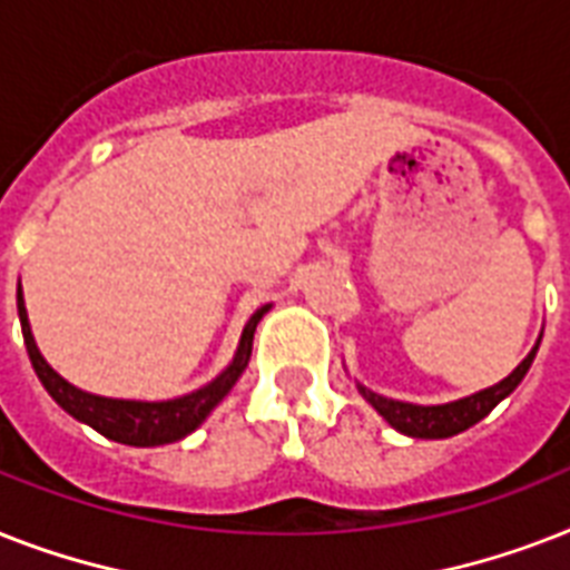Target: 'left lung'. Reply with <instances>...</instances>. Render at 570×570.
Returning <instances> with one entry per match:
<instances>
[{
  "instance_id": "1",
  "label": "left lung",
  "mask_w": 570,
  "mask_h": 570,
  "mask_svg": "<svg viewBox=\"0 0 570 570\" xmlns=\"http://www.w3.org/2000/svg\"><path fill=\"white\" fill-rule=\"evenodd\" d=\"M541 343V340H539ZM539 343L532 346V352L523 357L521 364L514 366L512 375H505L500 384L494 387H485L473 393V396L455 399V402H446V405H414V402H399V399H387L373 393L364 384H357L361 396L370 402V405L379 411L384 420H387L396 432L407 434V438H425V441H434V438H452V434L464 432L470 425H476L482 416H488L500 402H503L509 393H512L518 384L523 381V375L530 373L532 361H535V352H539Z\"/></svg>"
}]
</instances>
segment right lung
<instances>
[{
    "label": "right lung",
    "mask_w": 570,
    "mask_h": 570,
    "mask_svg": "<svg viewBox=\"0 0 570 570\" xmlns=\"http://www.w3.org/2000/svg\"><path fill=\"white\" fill-rule=\"evenodd\" d=\"M17 313H20L22 340H26V352L29 361L38 373L40 384L47 387V393L56 399L58 405L65 407L67 414L76 416L79 423H88L91 429L109 438V441L127 443V446H163V443L183 441L186 434H191L197 425L204 423L209 411L222 402L230 387L245 373V366L250 361V346H254V331L257 322L268 313L266 307H259L248 320L245 331H242L239 348L233 355L230 366L222 375H215L209 384L200 390H191L186 396L165 399V402H138V399H109L94 396L85 390L73 387L70 381H65L52 366L43 361L38 343L31 337L29 313H26V302H22V289L17 286Z\"/></svg>",
    "instance_id": "add662e5"
}]
</instances>
